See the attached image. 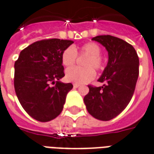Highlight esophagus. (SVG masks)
<instances>
[{
    "instance_id": "34e87169",
    "label": "esophagus",
    "mask_w": 154,
    "mask_h": 154,
    "mask_svg": "<svg viewBox=\"0 0 154 154\" xmlns=\"http://www.w3.org/2000/svg\"><path fill=\"white\" fill-rule=\"evenodd\" d=\"M79 86H80V85H79V84H76V83H74L73 84L74 88H78Z\"/></svg>"
}]
</instances>
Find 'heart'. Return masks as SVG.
<instances>
[{"label":"heart","instance_id":"obj_1","mask_svg":"<svg viewBox=\"0 0 154 154\" xmlns=\"http://www.w3.org/2000/svg\"><path fill=\"white\" fill-rule=\"evenodd\" d=\"M77 53L80 55H85L87 58L84 62L85 68H70L66 70V80L76 84L87 83L93 80L95 77V70H100L103 68V60L100 57L101 49L94 42H87L79 48L69 46L63 51L61 60L63 65L72 67L76 63Z\"/></svg>","mask_w":154,"mask_h":154}]
</instances>
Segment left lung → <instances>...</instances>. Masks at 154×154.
I'll return each mask as SVG.
<instances>
[{"label": "left lung", "mask_w": 154, "mask_h": 154, "mask_svg": "<svg viewBox=\"0 0 154 154\" xmlns=\"http://www.w3.org/2000/svg\"><path fill=\"white\" fill-rule=\"evenodd\" d=\"M103 45L109 61L98 82L103 86H88L84 103L90 114L101 121L116 118L126 109L135 91L139 77V57L131 44L116 36L102 35L92 38Z\"/></svg>", "instance_id": "left-lung-1"}]
</instances>
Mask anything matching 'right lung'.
Listing matches in <instances>:
<instances>
[{
  "label": "right lung",
  "instance_id": "right-lung-1",
  "mask_svg": "<svg viewBox=\"0 0 154 154\" xmlns=\"http://www.w3.org/2000/svg\"><path fill=\"white\" fill-rule=\"evenodd\" d=\"M72 43L57 38L38 41L23 50L14 63L17 97L25 111L39 122L58 117L73 87L71 83L60 82L64 77L62 53Z\"/></svg>",
  "mask_w": 154,
  "mask_h": 154
}]
</instances>
